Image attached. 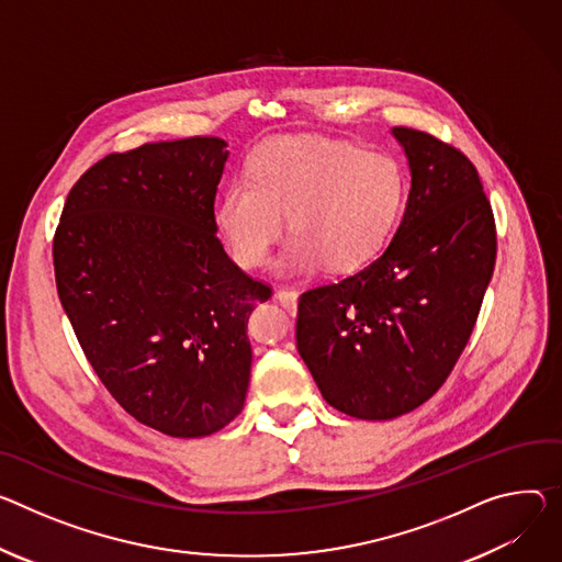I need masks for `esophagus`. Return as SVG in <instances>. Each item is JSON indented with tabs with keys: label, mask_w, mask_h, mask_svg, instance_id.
I'll return each mask as SVG.
<instances>
[{
	"label": "esophagus",
	"mask_w": 562,
	"mask_h": 562,
	"mask_svg": "<svg viewBox=\"0 0 562 562\" xmlns=\"http://www.w3.org/2000/svg\"><path fill=\"white\" fill-rule=\"evenodd\" d=\"M276 300L282 304V307L289 314L297 312V291H293V289H278L276 291Z\"/></svg>",
	"instance_id": "1"
}]
</instances>
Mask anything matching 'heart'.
<instances>
[{
  "instance_id": "1",
  "label": "heart",
  "mask_w": 562,
  "mask_h": 562,
  "mask_svg": "<svg viewBox=\"0 0 562 562\" xmlns=\"http://www.w3.org/2000/svg\"><path fill=\"white\" fill-rule=\"evenodd\" d=\"M405 201V175L385 151L334 138H276L226 186L215 226L231 258L262 267L284 231L293 235L278 260L282 276L366 267L387 244Z\"/></svg>"
}]
</instances>
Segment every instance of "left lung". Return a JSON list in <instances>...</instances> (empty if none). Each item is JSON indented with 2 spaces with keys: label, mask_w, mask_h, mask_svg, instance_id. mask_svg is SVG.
Masks as SVG:
<instances>
[{
  "label": "left lung",
  "mask_w": 562,
  "mask_h": 562,
  "mask_svg": "<svg viewBox=\"0 0 562 562\" xmlns=\"http://www.w3.org/2000/svg\"><path fill=\"white\" fill-rule=\"evenodd\" d=\"M411 192L379 258L304 291L295 342L336 411L385 422L413 413L462 356L495 267V220L475 166L432 134L394 127Z\"/></svg>",
  "instance_id": "8db88e82"
}]
</instances>
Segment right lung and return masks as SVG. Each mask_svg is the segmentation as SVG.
Instances as JSON below:
<instances>
[{
    "label": "right lung",
    "mask_w": 562,
    "mask_h": 562,
    "mask_svg": "<svg viewBox=\"0 0 562 562\" xmlns=\"http://www.w3.org/2000/svg\"><path fill=\"white\" fill-rule=\"evenodd\" d=\"M226 140L145 143L91 166L54 237L56 286L98 379L136 422L206 437L244 407L246 323L271 286L226 255L215 196Z\"/></svg>",
    "instance_id": "right-lung-1"
}]
</instances>
